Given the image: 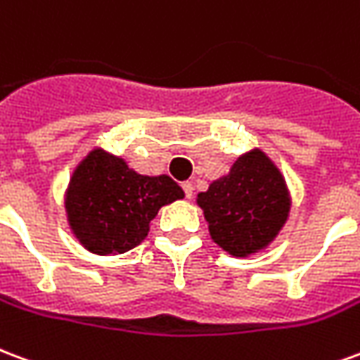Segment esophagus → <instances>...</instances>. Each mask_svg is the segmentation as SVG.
<instances>
[{"mask_svg": "<svg viewBox=\"0 0 360 360\" xmlns=\"http://www.w3.org/2000/svg\"><path fill=\"white\" fill-rule=\"evenodd\" d=\"M182 188H184V193H186V198L188 199L193 198V186H191V182H184Z\"/></svg>", "mask_w": 360, "mask_h": 360, "instance_id": "obj_1", "label": "esophagus"}]
</instances>
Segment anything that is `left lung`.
Returning a JSON list of instances; mask_svg holds the SVG:
<instances>
[{
	"label": "left lung",
	"instance_id": "8db88e82",
	"mask_svg": "<svg viewBox=\"0 0 360 360\" xmlns=\"http://www.w3.org/2000/svg\"><path fill=\"white\" fill-rule=\"evenodd\" d=\"M212 241L234 257L255 255L274 241L290 214L282 172L261 151L238 157L226 176L198 195Z\"/></svg>",
	"mask_w": 360,
	"mask_h": 360
}]
</instances>
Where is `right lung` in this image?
<instances>
[{
  "mask_svg": "<svg viewBox=\"0 0 360 360\" xmlns=\"http://www.w3.org/2000/svg\"><path fill=\"white\" fill-rule=\"evenodd\" d=\"M182 198L184 190L167 174H138L124 159L96 148L70 176L65 211L72 234L88 251L119 255L146 240L162 205Z\"/></svg>",
  "mask_w": 360,
  "mask_h": 360,
  "instance_id": "right-lung-1",
  "label": "right lung"
}]
</instances>
